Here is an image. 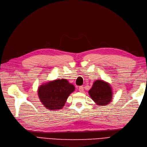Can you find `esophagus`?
Listing matches in <instances>:
<instances>
[{"label": "esophagus", "instance_id": "34e87169", "mask_svg": "<svg viewBox=\"0 0 147 147\" xmlns=\"http://www.w3.org/2000/svg\"><path fill=\"white\" fill-rule=\"evenodd\" d=\"M79 90L80 92H83L84 91V87L82 86H80L79 87Z\"/></svg>", "mask_w": 147, "mask_h": 147}]
</instances>
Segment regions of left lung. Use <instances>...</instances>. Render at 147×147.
I'll return each mask as SVG.
<instances>
[{"label":"left lung","mask_w":147,"mask_h":147,"mask_svg":"<svg viewBox=\"0 0 147 147\" xmlns=\"http://www.w3.org/2000/svg\"><path fill=\"white\" fill-rule=\"evenodd\" d=\"M91 99L97 105L105 106L112 100L113 91L111 85L102 80H97L89 90Z\"/></svg>","instance_id":"left-lung-1"}]
</instances>
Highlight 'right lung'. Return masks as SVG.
<instances>
[{"instance_id":"right-lung-1","label":"right lung","mask_w":147,"mask_h":147,"mask_svg":"<svg viewBox=\"0 0 147 147\" xmlns=\"http://www.w3.org/2000/svg\"><path fill=\"white\" fill-rule=\"evenodd\" d=\"M75 90L73 85L67 79H56L41 85L38 96L42 104L50 110H61L69 95Z\"/></svg>"}]
</instances>
